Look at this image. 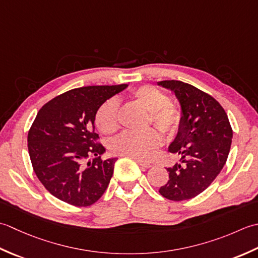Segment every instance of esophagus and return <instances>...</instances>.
Instances as JSON below:
<instances>
[{
  "label": "esophagus",
  "instance_id": "esophagus-1",
  "mask_svg": "<svg viewBox=\"0 0 258 258\" xmlns=\"http://www.w3.org/2000/svg\"><path fill=\"white\" fill-rule=\"evenodd\" d=\"M137 162H138V165L141 167V169H149V168L151 167L150 162H145L141 160H137Z\"/></svg>",
  "mask_w": 258,
  "mask_h": 258
}]
</instances>
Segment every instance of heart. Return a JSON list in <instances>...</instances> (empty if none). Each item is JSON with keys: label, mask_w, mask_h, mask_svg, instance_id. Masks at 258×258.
Here are the masks:
<instances>
[{"label": "heart", "mask_w": 258, "mask_h": 258, "mask_svg": "<svg viewBox=\"0 0 258 258\" xmlns=\"http://www.w3.org/2000/svg\"><path fill=\"white\" fill-rule=\"evenodd\" d=\"M134 100L149 111V121L165 135H173L179 129L181 112L169 102L166 94L152 86H143L131 92ZM98 128L106 135L114 134L119 129V102L109 99L98 109L96 114ZM160 145V137L155 130L143 133H123L111 144L115 155L127 156L135 159H147Z\"/></svg>", "instance_id": "heart-1"}]
</instances>
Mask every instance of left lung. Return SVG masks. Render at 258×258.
Here are the masks:
<instances>
[{
    "instance_id": "left-lung-1",
    "label": "left lung",
    "mask_w": 258,
    "mask_h": 258,
    "mask_svg": "<svg viewBox=\"0 0 258 258\" xmlns=\"http://www.w3.org/2000/svg\"><path fill=\"white\" fill-rule=\"evenodd\" d=\"M157 85L175 93L181 112L179 129L168 148L180 156V162L167 168L169 180L159 192L169 201H187L203 192L222 171L233 130L225 110L209 94L182 81Z\"/></svg>"
}]
</instances>
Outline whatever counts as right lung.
<instances>
[{"instance_id": "obj_1", "label": "right lung", "mask_w": 258, "mask_h": 258, "mask_svg": "<svg viewBox=\"0 0 258 258\" xmlns=\"http://www.w3.org/2000/svg\"><path fill=\"white\" fill-rule=\"evenodd\" d=\"M128 85L72 89L40 109L28 135L36 177L46 190L77 207L96 203L106 191L117 158L101 159L106 149L96 144L98 109ZM90 155L96 157L88 160Z\"/></svg>"}]
</instances>
